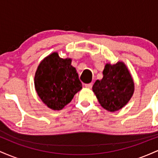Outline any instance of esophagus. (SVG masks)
<instances>
[{"mask_svg":"<svg viewBox=\"0 0 158 158\" xmlns=\"http://www.w3.org/2000/svg\"><path fill=\"white\" fill-rule=\"evenodd\" d=\"M92 86H93V84L92 83H89V84H85V87L87 88H91Z\"/></svg>","mask_w":158,"mask_h":158,"instance_id":"esophagus-1","label":"esophagus"}]
</instances>
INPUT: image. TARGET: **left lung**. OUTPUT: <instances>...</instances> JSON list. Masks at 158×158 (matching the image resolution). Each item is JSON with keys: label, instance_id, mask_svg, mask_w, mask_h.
<instances>
[{"label": "left lung", "instance_id": "1", "mask_svg": "<svg viewBox=\"0 0 158 158\" xmlns=\"http://www.w3.org/2000/svg\"><path fill=\"white\" fill-rule=\"evenodd\" d=\"M102 80H97L93 91L99 104L108 111H116L125 106L134 93L135 85L124 63L107 64Z\"/></svg>", "mask_w": 158, "mask_h": 158}]
</instances>
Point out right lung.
<instances>
[{
	"label": "right lung",
	"instance_id": "right-lung-1",
	"mask_svg": "<svg viewBox=\"0 0 158 158\" xmlns=\"http://www.w3.org/2000/svg\"><path fill=\"white\" fill-rule=\"evenodd\" d=\"M70 59H61L57 52L40 63L35 75V87L43 102L52 110H61L71 102L82 88Z\"/></svg>",
	"mask_w": 158,
	"mask_h": 158
}]
</instances>
